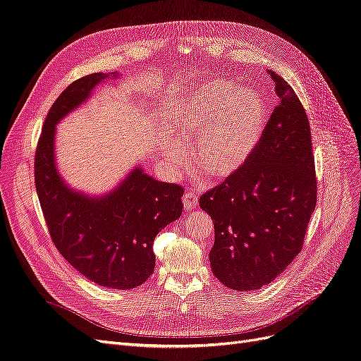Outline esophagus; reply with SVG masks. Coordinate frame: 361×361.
Instances as JSON below:
<instances>
[{
  "label": "esophagus",
  "instance_id": "obj_1",
  "mask_svg": "<svg viewBox=\"0 0 361 361\" xmlns=\"http://www.w3.org/2000/svg\"><path fill=\"white\" fill-rule=\"evenodd\" d=\"M183 204L185 209H192L197 207V195L192 193V192H185L183 195Z\"/></svg>",
  "mask_w": 361,
  "mask_h": 361
}]
</instances>
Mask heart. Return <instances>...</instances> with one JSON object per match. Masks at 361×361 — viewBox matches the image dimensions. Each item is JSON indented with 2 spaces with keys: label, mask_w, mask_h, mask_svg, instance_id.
Wrapping results in <instances>:
<instances>
[{
  "label": "heart",
  "mask_w": 361,
  "mask_h": 361,
  "mask_svg": "<svg viewBox=\"0 0 361 361\" xmlns=\"http://www.w3.org/2000/svg\"><path fill=\"white\" fill-rule=\"evenodd\" d=\"M268 122V110L257 92L238 89L219 78L193 90L181 110L176 138L192 145L195 169L214 180L228 178L243 169L256 153ZM173 168L183 166L184 150L173 142L164 145Z\"/></svg>",
  "instance_id": "b5f03b06"
}]
</instances>
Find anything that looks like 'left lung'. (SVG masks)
<instances>
[{
  "label": "left lung",
  "instance_id": "1",
  "mask_svg": "<svg viewBox=\"0 0 361 361\" xmlns=\"http://www.w3.org/2000/svg\"><path fill=\"white\" fill-rule=\"evenodd\" d=\"M279 104L247 165L199 199L214 221L212 274L223 286H268L299 255L317 204L310 122L286 80L269 71Z\"/></svg>",
  "mask_w": 361,
  "mask_h": 361
}]
</instances>
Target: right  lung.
Instances as JSON below:
<instances>
[{
	"label": "right lung",
	"mask_w": 361,
	"mask_h": 361,
	"mask_svg": "<svg viewBox=\"0 0 361 361\" xmlns=\"http://www.w3.org/2000/svg\"><path fill=\"white\" fill-rule=\"evenodd\" d=\"M117 73L75 80L51 105L35 152V189L53 244L75 271L102 287L135 288L154 271L156 235L183 212V188L135 165L102 195L75 190L59 173L56 125Z\"/></svg>",
	"instance_id": "1"
}]
</instances>
